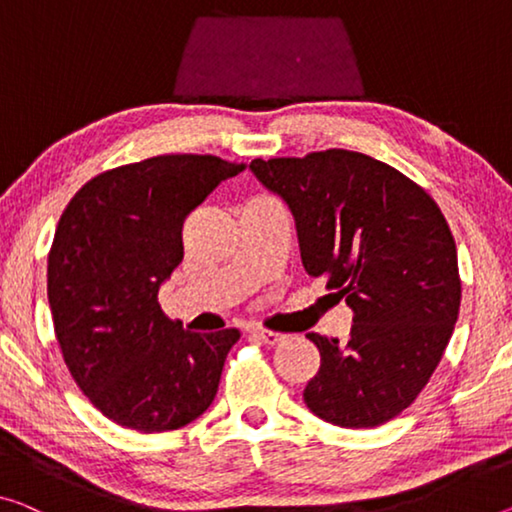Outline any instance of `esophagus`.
I'll list each match as a JSON object with an SVG mask.
<instances>
[{
    "label": "esophagus",
    "instance_id": "esophagus-1",
    "mask_svg": "<svg viewBox=\"0 0 512 512\" xmlns=\"http://www.w3.org/2000/svg\"><path fill=\"white\" fill-rule=\"evenodd\" d=\"M254 334L258 341H263L265 345H279L283 338H286V334H279V332H270V329H263V327H258V329H254Z\"/></svg>",
    "mask_w": 512,
    "mask_h": 512
}]
</instances>
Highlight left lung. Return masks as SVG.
<instances>
[{"instance_id":"8db88e82","label":"left lung","mask_w":512,"mask_h":512,"mask_svg":"<svg viewBox=\"0 0 512 512\" xmlns=\"http://www.w3.org/2000/svg\"><path fill=\"white\" fill-rule=\"evenodd\" d=\"M295 217L302 265L350 306L345 341L306 334L304 403L341 428L391 421L426 387L460 311L458 249L432 196L371 155L329 148L249 164Z\"/></svg>"}]
</instances>
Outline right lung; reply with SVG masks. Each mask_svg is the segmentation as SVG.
I'll use <instances>...</instances> for the list:
<instances>
[{
    "label": "right lung",
    "mask_w": 512,
    "mask_h": 512,
    "mask_svg": "<svg viewBox=\"0 0 512 512\" xmlns=\"http://www.w3.org/2000/svg\"><path fill=\"white\" fill-rule=\"evenodd\" d=\"M245 164L157 155L77 192L47 258V300L70 375L93 407L139 432L192 423L217 396L238 329L185 332L160 286L183 261V222Z\"/></svg>",
    "instance_id": "1"
}]
</instances>
